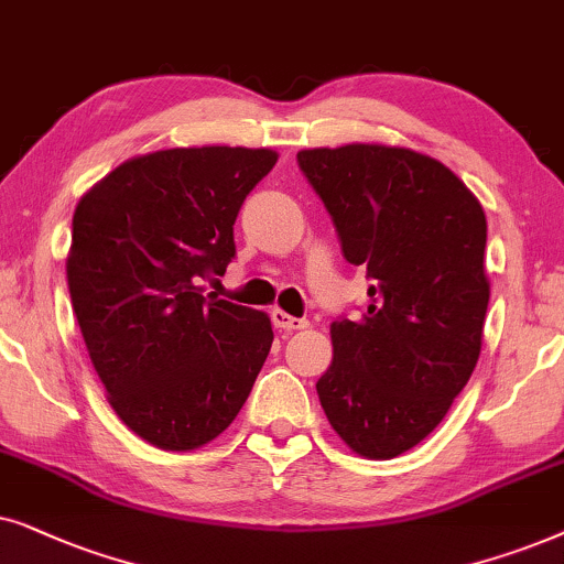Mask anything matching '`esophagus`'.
Returning a JSON list of instances; mask_svg holds the SVG:
<instances>
[{
	"instance_id": "esophagus-1",
	"label": "esophagus",
	"mask_w": 564,
	"mask_h": 564,
	"mask_svg": "<svg viewBox=\"0 0 564 564\" xmlns=\"http://www.w3.org/2000/svg\"><path fill=\"white\" fill-rule=\"evenodd\" d=\"M270 319H273L275 327L286 329V333H294V329H304L306 325H310L304 317H291V314H286L283 310L270 312Z\"/></svg>"
}]
</instances>
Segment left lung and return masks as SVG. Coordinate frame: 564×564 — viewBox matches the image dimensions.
Segmentation results:
<instances>
[{
	"instance_id": "left-lung-1",
	"label": "left lung",
	"mask_w": 564,
	"mask_h": 564,
	"mask_svg": "<svg viewBox=\"0 0 564 564\" xmlns=\"http://www.w3.org/2000/svg\"><path fill=\"white\" fill-rule=\"evenodd\" d=\"M296 162L345 260L371 281L364 314L329 327L322 410L352 452L394 459L444 420L477 366L490 302L485 212L452 170L412 149H304Z\"/></svg>"
}]
</instances>
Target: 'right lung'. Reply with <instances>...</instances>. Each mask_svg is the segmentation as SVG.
<instances>
[{
  "label": "right lung",
  "mask_w": 564,
  "mask_h": 564,
  "mask_svg": "<svg viewBox=\"0 0 564 564\" xmlns=\"http://www.w3.org/2000/svg\"><path fill=\"white\" fill-rule=\"evenodd\" d=\"M273 149L133 156L82 195L66 258L72 306L116 415L164 452L227 431L265 364V312L204 296L235 258V221Z\"/></svg>",
  "instance_id": "right-lung-1"
}]
</instances>
